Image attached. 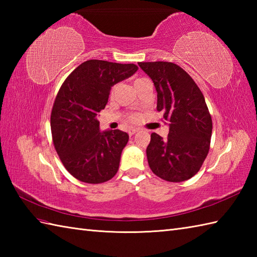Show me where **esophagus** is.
<instances>
[{
    "label": "esophagus",
    "mask_w": 257,
    "mask_h": 257,
    "mask_svg": "<svg viewBox=\"0 0 257 257\" xmlns=\"http://www.w3.org/2000/svg\"><path fill=\"white\" fill-rule=\"evenodd\" d=\"M136 133H138L137 129H130L129 130V136H134Z\"/></svg>",
    "instance_id": "esophagus-1"
}]
</instances>
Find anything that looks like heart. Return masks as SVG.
I'll list each match as a JSON object with an SVG mask.
<instances>
[{
	"label": "heart",
	"mask_w": 257,
	"mask_h": 257,
	"mask_svg": "<svg viewBox=\"0 0 257 257\" xmlns=\"http://www.w3.org/2000/svg\"><path fill=\"white\" fill-rule=\"evenodd\" d=\"M137 80H139V79H137ZM137 80H136V81H137ZM136 81H135V83H136Z\"/></svg>",
	"instance_id": "heart-1"
}]
</instances>
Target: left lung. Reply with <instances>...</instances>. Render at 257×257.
<instances>
[{
    "instance_id": "8db88e82",
    "label": "left lung",
    "mask_w": 257,
    "mask_h": 257,
    "mask_svg": "<svg viewBox=\"0 0 257 257\" xmlns=\"http://www.w3.org/2000/svg\"><path fill=\"white\" fill-rule=\"evenodd\" d=\"M139 66L154 81L157 109L169 124L166 140L151 134L147 147L149 167L166 181H185L198 173L210 149L212 119L203 94L177 64L148 62Z\"/></svg>"
}]
</instances>
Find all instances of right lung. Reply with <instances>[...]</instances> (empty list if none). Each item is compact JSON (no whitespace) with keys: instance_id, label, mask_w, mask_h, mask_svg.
<instances>
[{"instance_id":"1","label":"right lung","mask_w":257,"mask_h":257,"mask_svg":"<svg viewBox=\"0 0 257 257\" xmlns=\"http://www.w3.org/2000/svg\"><path fill=\"white\" fill-rule=\"evenodd\" d=\"M137 70L135 64L90 59L74 69L59 89L51 114L53 141L64 167L79 181L102 183L117 173L129 136L118 129L101 132L97 118L111 87Z\"/></svg>"}]
</instances>
